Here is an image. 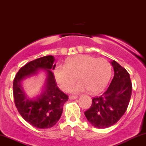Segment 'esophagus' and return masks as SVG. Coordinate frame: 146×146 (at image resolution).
<instances>
[{"instance_id":"1","label":"esophagus","mask_w":146,"mask_h":146,"mask_svg":"<svg viewBox=\"0 0 146 146\" xmlns=\"http://www.w3.org/2000/svg\"><path fill=\"white\" fill-rule=\"evenodd\" d=\"M78 96H69V99L70 100H74V99H76L77 98H78Z\"/></svg>"}]
</instances>
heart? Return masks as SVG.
<instances>
[{"instance_id": "1", "label": "heart", "mask_w": 146, "mask_h": 146, "mask_svg": "<svg viewBox=\"0 0 146 146\" xmlns=\"http://www.w3.org/2000/svg\"><path fill=\"white\" fill-rule=\"evenodd\" d=\"M54 73L62 90H69L78 78L79 82L70 89L71 92L78 94L89 90L94 94L101 92L107 86L111 77V66L106 59L81 54L70 58L66 66H57Z\"/></svg>"}]
</instances>
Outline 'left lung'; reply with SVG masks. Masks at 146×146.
Segmentation results:
<instances>
[{
	"instance_id": "obj_1",
	"label": "left lung",
	"mask_w": 146,
	"mask_h": 146,
	"mask_svg": "<svg viewBox=\"0 0 146 146\" xmlns=\"http://www.w3.org/2000/svg\"><path fill=\"white\" fill-rule=\"evenodd\" d=\"M114 76L101 96L92 99L90 109L84 112L88 122L98 129L115 124L126 111L132 93L130 75L116 61L112 60Z\"/></svg>"
}]
</instances>
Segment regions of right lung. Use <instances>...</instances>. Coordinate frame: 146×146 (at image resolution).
<instances>
[{"label":"right lung","mask_w":146,"mask_h":146,"mask_svg":"<svg viewBox=\"0 0 146 146\" xmlns=\"http://www.w3.org/2000/svg\"><path fill=\"white\" fill-rule=\"evenodd\" d=\"M55 67L54 56H43L21 68L13 80V98L17 111L26 122L38 129H49L55 125L62 115L63 105L68 101V96L57 86L52 71ZM43 70L46 78L41 93L29 98L23 88V81Z\"/></svg>","instance_id":"1"}]
</instances>
